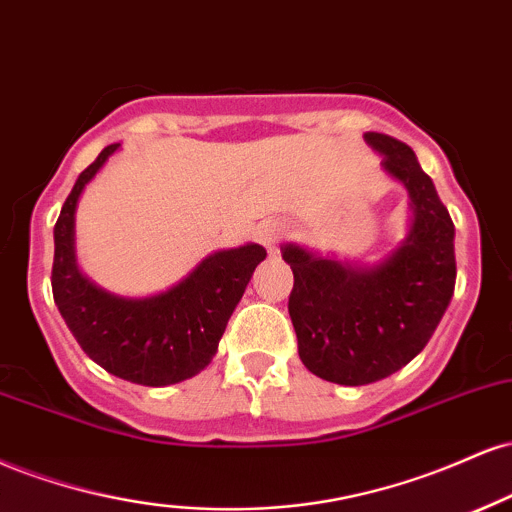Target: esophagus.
Listing matches in <instances>:
<instances>
[{
	"label": "esophagus",
	"instance_id": "1",
	"mask_svg": "<svg viewBox=\"0 0 512 512\" xmlns=\"http://www.w3.org/2000/svg\"><path fill=\"white\" fill-rule=\"evenodd\" d=\"M282 237H285V225H282V222H275V220L263 222L256 232V239L266 246L268 251H275V246H278Z\"/></svg>",
	"mask_w": 512,
	"mask_h": 512
}]
</instances>
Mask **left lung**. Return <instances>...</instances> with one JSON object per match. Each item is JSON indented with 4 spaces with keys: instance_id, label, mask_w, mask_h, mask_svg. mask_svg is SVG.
I'll return each instance as SVG.
<instances>
[{
    "instance_id": "left-lung-1",
    "label": "left lung",
    "mask_w": 512,
    "mask_h": 512,
    "mask_svg": "<svg viewBox=\"0 0 512 512\" xmlns=\"http://www.w3.org/2000/svg\"><path fill=\"white\" fill-rule=\"evenodd\" d=\"M383 170L410 194V232L376 266L282 246L294 287L290 318L311 374L340 386L376 383L410 364L431 340L455 290V225L414 150L398 138L364 134Z\"/></svg>"
}]
</instances>
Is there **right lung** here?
I'll return each instance as SVG.
<instances>
[{
	"label": "right lung",
	"instance_id": "obj_1",
	"mask_svg": "<svg viewBox=\"0 0 512 512\" xmlns=\"http://www.w3.org/2000/svg\"><path fill=\"white\" fill-rule=\"evenodd\" d=\"M112 143L78 174L54 225L52 294L81 350L110 374L138 386H172L196 376L218 352L232 311L266 258L261 244L215 251L153 297L129 299L102 290L78 270L76 206L83 189L110 160Z\"/></svg>",
	"mask_w": 512,
	"mask_h": 512
}]
</instances>
